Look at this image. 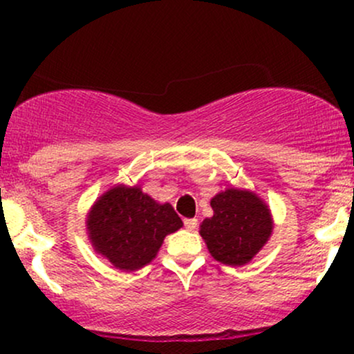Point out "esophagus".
Wrapping results in <instances>:
<instances>
[{
  "instance_id": "esophagus-1",
  "label": "esophagus",
  "mask_w": 354,
  "mask_h": 354,
  "mask_svg": "<svg viewBox=\"0 0 354 354\" xmlns=\"http://www.w3.org/2000/svg\"><path fill=\"white\" fill-rule=\"evenodd\" d=\"M183 223H185V228L188 231L196 230V226H198V219L196 218H186Z\"/></svg>"
}]
</instances>
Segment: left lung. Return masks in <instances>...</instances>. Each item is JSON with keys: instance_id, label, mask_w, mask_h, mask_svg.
<instances>
[{"instance_id": "left-lung-1", "label": "left lung", "mask_w": 354, "mask_h": 354, "mask_svg": "<svg viewBox=\"0 0 354 354\" xmlns=\"http://www.w3.org/2000/svg\"><path fill=\"white\" fill-rule=\"evenodd\" d=\"M213 218L203 221L200 234L216 261L246 265L271 234L268 206L250 191L226 189L211 200Z\"/></svg>"}]
</instances>
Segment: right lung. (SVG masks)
Here are the masks:
<instances>
[{
  "mask_svg": "<svg viewBox=\"0 0 354 354\" xmlns=\"http://www.w3.org/2000/svg\"><path fill=\"white\" fill-rule=\"evenodd\" d=\"M183 226L171 205H158L136 186H116L96 201L88 219L95 250L124 271L148 265L166 234Z\"/></svg>",
  "mask_w": 354,
  "mask_h": 354,
  "instance_id": "add662e5",
  "label": "right lung"
}]
</instances>
